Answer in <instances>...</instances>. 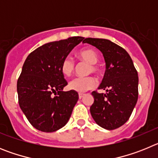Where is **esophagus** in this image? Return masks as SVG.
<instances>
[{
  "label": "esophagus",
  "mask_w": 158,
  "mask_h": 158,
  "mask_svg": "<svg viewBox=\"0 0 158 158\" xmlns=\"http://www.w3.org/2000/svg\"><path fill=\"white\" fill-rule=\"evenodd\" d=\"M83 96H84V94H82V93H79V99H81Z\"/></svg>",
  "instance_id": "34e87169"
}]
</instances>
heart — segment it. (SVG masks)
Masks as SVG:
<instances>
[{"mask_svg": "<svg viewBox=\"0 0 158 158\" xmlns=\"http://www.w3.org/2000/svg\"><path fill=\"white\" fill-rule=\"evenodd\" d=\"M78 58L84 62L89 64L88 73H100V68L96 63L99 61L98 54L93 49H85L77 54ZM60 69L63 75L69 77L72 74L75 69V63L70 57H65L61 62ZM96 85V81L93 77H75L69 82L68 87L70 90L77 93H85L89 89H93Z\"/></svg>", "mask_w": 158, "mask_h": 158, "instance_id": "heart-1", "label": "heart"}]
</instances>
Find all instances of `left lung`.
I'll return each mask as SVG.
<instances>
[{"mask_svg":"<svg viewBox=\"0 0 158 158\" xmlns=\"http://www.w3.org/2000/svg\"><path fill=\"white\" fill-rule=\"evenodd\" d=\"M89 43L99 49L106 63V71L99 89L93 91L94 102L90 112L95 122L107 130L123 126L129 119L139 97V76L133 61L123 48L108 40L86 38Z\"/></svg>","mask_w":158,"mask_h":158,"instance_id":"left-lung-1","label":"left lung"}]
</instances>
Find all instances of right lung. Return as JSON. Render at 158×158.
<instances>
[{"instance_id":"1","label":"right lung","mask_w":158,"mask_h":158,"mask_svg":"<svg viewBox=\"0 0 158 158\" xmlns=\"http://www.w3.org/2000/svg\"><path fill=\"white\" fill-rule=\"evenodd\" d=\"M83 40L76 36L46 43L25 60L17 81L18 100L27 120L39 131H56L70 118L79 97L73 90L62 91L68 83L60 65Z\"/></svg>"}]
</instances>
